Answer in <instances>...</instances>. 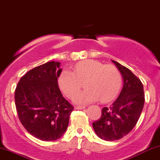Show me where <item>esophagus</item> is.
Returning a JSON list of instances; mask_svg holds the SVG:
<instances>
[{
    "label": "esophagus",
    "mask_w": 160,
    "mask_h": 160,
    "mask_svg": "<svg viewBox=\"0 0 160 160\" xmlns=\"http://www.w3.org/2000/svg\"><path fill=\"white\" fill-rule=\"evenodd\" d=\"M85 108H86V107H80V106H78V107H75V109H83Z\"/></svg>",
    "instance_id": "34e87169"
}]
</instances>
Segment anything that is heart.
<instances>
[{
    "instance_id": "b5f03b06",
    "label": "heart",
    "mask_w": 160,
    "mask_h": 160,
    "mask_svg": "<svg viewBox=\"0 0 160 160\" xmlns=\"http://www.w3.org/2000/svg\"><path fill=\"white\" fill-rule=\"evenodd\" d=\"M84 82L86 89L75 96L74 103L87 104L98 100L107 102L118 93L122 75L115 65L88 59L75 65L73 73L62 72L58 80L59 88L69 98L74 97Z\"/></svg>"
}]
</instances>
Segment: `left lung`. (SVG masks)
I'll return each instance as SVG.
<instances>
[{"instance_id":"1","label":"left lung","mask_w":160,"mask_h":160,"mask_svg":"<svg viewBox=\"0 0 160 160\" xmlns=\"http://www.w3.org/2000/svg\"><path fill=\"white\" fill-rule=\"evenodd\" d=\"M122 75L124 85L118 98L102 109L99 120L92 123L95 132L101 139L115 141L128 134L136 126L145 103L141 80L130 69L112 60Z\"/></svg>"}]
</instances>
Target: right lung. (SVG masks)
Wrapping results in <instances>:
<instances>
[{"mask_svg":"<svg viewBox=\"0 0 160 160\" xmlns=\"http://www.w3.org/2000/svg\"><path fill=\"white\" fill-rule=\"evenodd\" d=\"M60 62H48L31 69L15 91L18 118L29 133L42 141H55L65 133L74 107L59 90Z\"/></svg>","mask_w":160,"mask_h":160,"instance_id":"1","label":"right lung"}]
</instances>
